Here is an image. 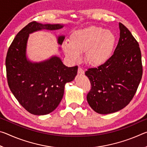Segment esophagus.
Returning a JSON list of instances; mask_svg holds the SVG:
<instances>
[{"mask_svg":"<svg viewBox=\"0 0 147 147\" xmlns=\"http://www.w3.org/2000/svg\"><path fill=\"white\" fill-rule=\"evenodd\" d=\"M84 73H85V71H84V69H82V68L80 67H78V73L79 74H84Z\"/></svg>","mask_w":147,"mask_h":147,"instance_id":"obj_1","label":"esophagus"}]
</instances>
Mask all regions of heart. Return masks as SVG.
<instances>
[{"label":"heart","instance_id":"b5f03b06","mask_svg":"<svg viewBox=\"0 0 147 147\" xmlns=\"http://www.w3.org/2000/svg\"><path fill=\"white\" fill-rule=\"evenodd\" d=\"M115 42V34L111 31L90 26L73 32L69 42H65L62 47L66 56L73 61L80 60V53H85L87 63L99 66L110 58Z\"/></svg>","mask_w":147,"mask_h":147}]
</instances>
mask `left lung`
Segmentation results:
<instances>
[{
    "label": "left lung",
    "instance_id": "1",
    "mask_svg": "<svg viewBox=\"0 0 147 147\" xmlns=\"http://www.w3.org/2000/svg\"><path fill=\"white\" fill-rule=\"evenodd\" d=\"M120 38L113 54L86 75L91 88L87 100L96 113L108 114L121 110L130 103L143 75L141 53L130 30L119 23Z\"/></svg>",
    "mask_w": 147,
    "mask_h": 147
}]
</instances>
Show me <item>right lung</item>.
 <instances>
[{
	"label": "right lung",
	"instance_id": "obj_1",
	"mask_svg": "<svg viewBox=\"0 0 147 147\" xmlns=\"http://www.w3.org/2000/svg\"><path fill=\"white\" fill-rule=\"evenodd\" d=\"M63 26L32 21L18 32L7 53L9 88L20 104L34 115H47L58 107L63 98L65 84L73 80L78 66L68 67L56 56L40 63L27 60L26 48L29 34L42 29L56 30ZM64 39V36L58 37V43L61 45Z\"/></svg>",
	"mask_w": 147,
	"mask_h": 147
}]
</instances>
